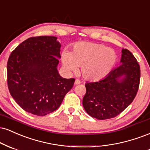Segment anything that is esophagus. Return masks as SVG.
I'll use <instances>...</instances> for the list:
<instances>
[{"instance_id":"esophagus-1","label":"esophagus","mask_w":150,"mask_h":150,"mask_svg":"<svg viewBox=\"0 0 150 150\" xmlns=\"http://www.w3.org/2000/svg\"><path fill=\"white\" fill-rule=\"evenodd\" d=\"M80 83H81V81L79 80V79H76L74 82L75 85H78V84H80Z\"/></svg>"}]
</instances>
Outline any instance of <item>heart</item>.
I'll use <instances>...</instances> for the list:
<instances>
[{
	"mask_svg": "<svg viewBox=\"0 0 150 150\" xmlns=\"http://www.w3.org/2000/svg\"><path fill=\"white\" fill-rule=\"evenodd\" d=\"M62 61L69 71H75L81 67L83 76L89 81H99L112 71L117 61L113 49L93 42L76 43L71 52L64 51Z\"/></svg>",
	"mask_w": 150,
	"mask_h": 150,
	"instance_id": "1",
	"label": "heart"
}]
</instances>
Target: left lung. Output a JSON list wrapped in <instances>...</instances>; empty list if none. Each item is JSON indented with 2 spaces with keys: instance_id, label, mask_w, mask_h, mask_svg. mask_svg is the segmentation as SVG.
<instances>
[{
  "instance_id": "left-lung-1",
  "label": "left lung",
  "mask_w": 150,
  "mask_h": 150,
  "mask_svg": "<svg viewBox=\"0 0 150 150\" xmlns=\"http://www.w3.org/2000/svg\"><path fill=\"white\" fill-rule=\"evenodd\" d=\"M121 62L105 79L86 82L83 105L91 117L99 120L117 117L136 96L140 86V65L127 49H122ZM123 75L125 77L121 79Z\"/></svg>"
}]
</instances>
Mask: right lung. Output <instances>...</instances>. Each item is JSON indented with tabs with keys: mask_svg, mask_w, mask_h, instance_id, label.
Returning a JSON list of instances; mask_svg holds the SVG:
<instances>
[{
	"mask_svg": "<svg viewBox=\"0 0 150 150\" xmlns=\"http://www.w3.org/2000/svg\"><path fill=\"white\" fill-rule=\"evenodd\" d=\"M61 44L54 36L31 37L10 54L7 81L10 95L23 110L45 116L60 106L75 79H64L57 67Z\"/></svg>",
	"mask_w": 150,
	"mask_h": 150,
	"instance_id": "obj_1",
	"label": "right lung"
}]
</instances>
